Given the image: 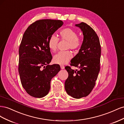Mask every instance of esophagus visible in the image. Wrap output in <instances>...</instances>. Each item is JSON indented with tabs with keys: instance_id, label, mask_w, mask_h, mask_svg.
I'll list each match as a JSON object with an SVG mask.
<instances>
[{
	"instance_id": "esophagus-1",
	"label": "esophagus",
	"mask_w": 124,
	"mask_h": 124,
	"mask_svg": "<svg viewBox=\"0 0 124 124\" xmlns=\"http://www.w3.org/2000/svg\"><path fill=\"white\" fill-rule=\"evenodd\" d=\"M61 68L62 69H63L65 68V66H63V65H61Z\"/></svg>"
}]
</instances>
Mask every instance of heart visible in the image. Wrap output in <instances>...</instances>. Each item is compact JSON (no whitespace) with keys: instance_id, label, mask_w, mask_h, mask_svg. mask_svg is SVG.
<instances>
[{"instance_id":"b5f03b06","label":"heart","mask_w":124,"mask_h":124,"mask_svg":"<svg viewBox=\"0 0 124 124\" xmlns=\"http://www.w3.org/2000/svg\"><path fill=\"white\" fill-rule=\"evenodd\" d=\"M60 35L62 40L68 41L67 48L74 50L81 46V40L78 37L77 32L73 29L70 28L63 29L60 31ZM58 41L59 39L56 36L53 35L51 36L48 41V46L52 52H54L57 50ZM72 56V53L70 51L59 52L54 55L53 62L57 64L64 65L69 62Z\"/></svg>"}]
</instances>
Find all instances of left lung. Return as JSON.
Returning a JSON list of instances; mask_svg holds the SVG:
<instances>
[{"label":"left lung","mask_w":124,"mask_h":124,"mask_svg":"<svg viewBox=\"0 0 124 124\" xmlns=\"http://www.w3.org/2000/svg\"><path fill=\"white\" fill-rule=\"evenodd\" d=\"M83 32V41L78 53L71 59V66L80 69L65 67L68 77L65 83L67 93L74 98L88 96L96 84L100 71L101 46L97 33L84 22L75 25Z\"/></svg>","instance_id":"8db88e82"}]
</instances>
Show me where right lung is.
<instances>
[{
    "label": "right lung",
    "instance_id": "right-lung-1",
    "mask_svg": "<svg viewBox=\"0 0 124 124\" xmlns=\"http://www.w3.org/2000/svg\"><path fill=\"white\" fill-rule=\"evenodd\" d=\"M63 24L61 20L37 21L26 30L22 38L19 48L18 72L23 88L35 98L47 95L52 78L61 70L59 65H49L52 56L48 41Z\"/></svg>",
    "mask_w": 124,
    "mask_h": 124
}]
</instances>
